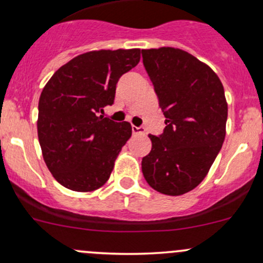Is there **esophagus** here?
Wrapping results in <instances>:
<instances>
[{"label":"esophagus","mask_w":263,"mask_h":263,"mask_svg":"<svg viewBox=\"0 0 263 263\" xmlns=\"http://www.w3.org/2000/svg\"><path fill=\"white\" fill-rule=\"evenodd\" d=\"M132 134H134V135L145 134V129H144V127H136V126H132Z\"/></svg>","instance_id":"1"}]
</instances>
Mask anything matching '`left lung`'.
<instances>
[{
  "label": "left lung",
  "instance_id": "8db88e82",
  "mask_svg": "<svg viewBox=\"0 0 263 263\" xmlns=\"http://www.w3.org/2000/svg\"><path fill=\"white\" fill-rule=\"evenodd\" d=\"M141 53L166 118L160 136L148 135L153 146L142 158V174L158 192L184 195L208 176L224 142V86L211 67L185 50L161 47Z\"/></svg>",
  "mask_w": 263,
  "mask_h": 263
}]
</instances>
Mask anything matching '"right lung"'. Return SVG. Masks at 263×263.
<instances>
[{"label":"right lung","mask_w":263,"mask_h":263,"mask_svg":"<svg viewBox=\"0 0 263 263\" xmlns=\"http://www.w3.org/2000/svg\"><path fill=\"white\" fill-rule=\"evenodd\" d=\"M141 49L82 53L58 68L38 105V139L54 179L76 192H91L109 179L132 135L128 122L99 116L115 102L116 85L140 62Z\"/></svg>","instance_id":"right-lung-1"}]
</instances>
